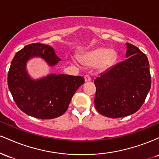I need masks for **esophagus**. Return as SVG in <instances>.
I'll return each mask as SVG.
<instances>
[{
	"mask_svg": "<svg viewBox=\"0 0 159 159\" xmlns=\"http://www.w3.org/2000/svg\"><path fill=\"white\" fill-rule=\"evenodd\" d=\"M84 80H85L86 82L90 81H91V78L90 77V75H84Z\"/></svg>",
	"mask_w": 159,
	"mask_h": 159,
	"instance_id": "obj_1",
	"label": "esophagus"
}]
</instances>
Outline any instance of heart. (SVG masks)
Here are the masks:
<instances>
[{"label": "heart", "mask_w": 159, "mask_h": 159, "mask_svg": "<svg viewBox=\"0 0 159 159\" xmlns=\"http://www.w3.org/2000/svg\"><path fill=\"white\" fill-rule=\"evenodd\" d=\"M86 60L92 65L98 63V68L102 70H105L111 67L114 63L115 55L112 52H108L107 49L98 48L89 53Z\"/></svg>", "instance_id": "obj_1"}]
</instances>
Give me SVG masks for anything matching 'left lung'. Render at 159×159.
Listing matches in <instances>:
<instances>
[{"label":"left lung","mask_w":159,"mask_h":159,"mask_svg":"<svg viewBox=\"0 0 159 159\" xmlns=\"http://www.w3.org/2000/svg\"><path fill=\"white\" fill-rule=\"evenodd\" d=\"M126 45V59L94 81L95 107L107 117L120 118L135 113L150 90L151 75L147 56L132 44Z\"/></svg>","instance_id":"1"}]
</instances>
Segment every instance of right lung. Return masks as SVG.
Returning <instances> with one entry per match:
<instances>
[{
    "label": "right lung",
    "mask_w": 159,
    "mask_h": 159,
    "mask_svg": "<svg viewBox=\"0 0 159 159\" xmlns=\"http://www.w3.org/2000/svg\"><path fill=\"white\" fill-rule=\"evenodd\" d=\"M43 57L49 66L61 61L54 48L41 43L27 45L12 59L8 72V87L17 106L24 113L38 119H53L66 111L72 96L84 83L81 76L51 74L33 80L26 63L30 57Z\"/></svg>",
    "instance_id": "1"
}]
</instances>
